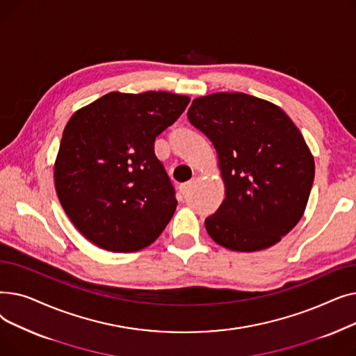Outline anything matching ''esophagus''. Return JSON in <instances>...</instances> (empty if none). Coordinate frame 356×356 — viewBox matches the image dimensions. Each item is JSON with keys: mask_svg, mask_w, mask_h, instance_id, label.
Returning <instances> with one entry per match:
<instances>
[{"mask_svg": "<svg viewBox=\"0 0 356 356\" xmlns=\"http://www.w3.org/2000/svg\"><path fill=\"white\" fill-rule=\"evenodd\" d=\"M192 186H193V181H186V183L180 184L179 191H180L181 195H186V193H188V192L192 189Z\"/></svg>", "mask_w": 356, "mask_h": 356, "instance_id": "obj_1", "label": "esophagus"}]
</instances>
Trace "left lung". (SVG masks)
<instances>
[{"mask_svg":"<svg viewBox=\"0 0 356 356\" xmlns=\"http://www.w3.org/2000/svg\"><path fill=\"white\" fill-rule=\"evenodd\" d=\"M188 118L213 144L225 199L204 228L216 244L254 252L282 241L302 219L314 160L286 112L242 92L193 99Z\"/></svg>","mask_w":356,"mask_h":356,"instance_id":"obj_1","label":"left lung"}]
</instances>
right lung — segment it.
<instances>
[{
  "label": "right lung",
  "mask_w": 356,
  "mask_h": 356,
  "mask_svg": "<svg viewBox=\"0 0 356 356\" xmlns=\"http://www.w3.org/2000/svg\"><path fill=\"white\" fill-rule=\"evenodd\" d=\"M189 102L164 90L109 92L70 117L54 161V188L92 244L134 252L160 236L177 200L154 141Z\"/></svg>",
  "instance_id": "add662e5"
}]
</instances>
